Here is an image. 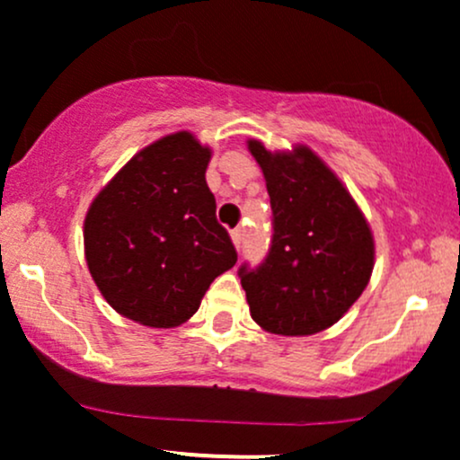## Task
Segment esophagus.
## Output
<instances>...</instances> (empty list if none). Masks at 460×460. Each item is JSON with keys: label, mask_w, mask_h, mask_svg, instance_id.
<instances>
[{"label": "esophagus", "mask_w": 460, "mask_h": 460, "mask_svg": "<svg viewBox=\"0 0 460 460\" xmlns=\"http://www.w3.org/2000/svg\"><path fill=\"white\" fill-rule=\"evenodd\" d=\"M231 243H234L235 249H240V244H243V231L240 229L231 231Z\"/></svg>", "instance_id": "1"}]
</instances>
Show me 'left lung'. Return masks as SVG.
I'll use <instances>...</instances> for the list:
<instances>
[{
    "mask_svg": "<svg viewBox=\"0 0 460 460\" xmlns=\"http://www.w3.org/2000/svg\"><path fill=\"white\" fill-rule=\"evenodd\" d=\"M267 181L273 243L262 267L240 269L253 322L284 337L326 331L361 297L375 267V235L335 172L297 143L246 141Z\"/></svg>",
    "mask_w": 460,
    "mask_h": 460,
    "instance_id": "1",
    "label": "left lung"
}]
</instances>
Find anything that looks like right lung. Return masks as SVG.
Segmentation results:
<instances>
[{
	"label": "right lung",
	"mask_w": 460,
	"mask_h": 460,
	"mask_svg": "<svg viewBox=\"0 0 460 460\" xmlns=\"http://www.w3.org/2000/svg\"><path fill=\"white\" fill-rule=\"evenodd\" d=\"M211 147L181 129L134 154L90 202L85 262L119 315L176 328L238 260L207 185Z\"/></svg>",
	"instance_id": "obj_1"
}]
</instances>
